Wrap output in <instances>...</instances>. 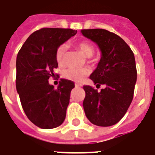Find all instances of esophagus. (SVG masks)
I'll return each mask as SVG.
<instances>
[{"label":"esophagus","mask_w":155,"mask_h":155,"mask_svg":"<svg viewBox=\"0 0 155 155\" xmlns=\"http://www.w3.org/2000/svg\"><path fill=\"white\" fill-rule=\"evenodd\" d=\"M75 88H81V86H82V85H80V84H75Z\"/></svg>","instance_id":"34e87169"}]
</instances>
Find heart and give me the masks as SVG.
Segmentation results:
<instances>
[{
    "mask_svg": "<svg viewBox=\"0 0 155 155\" xmlns=\"http://www.w3.org/2000/svg\"><path fill=\"white\" fill-rule=\"evenodd\" d=\"M76 48L81 52L83 56L86 58L91 57L94 54V46L88 41H81L76 44ZM66 52V46L64 44L60 45L55 54V58L59 64H63L64 60V55ZM89 74V70L86 69H76V68H69L63 72V76L64 79L74 82H81Z\"/></svg>",
    "mask_w": 155,
    "mask_h": 155,
    "instance_id": "obj_1",
    "label": "heart"
}]
</instances>
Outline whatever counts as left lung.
<instances>
[{"instance_id": "left-lung-1", "label": "left lung", "mask_w": 155, "mask_h": 155, "mask_svg": "<svg viewBox=\"0 0 155 155\" xmlns=\"http://www.w3.org/2000/svg\"><path fill=\"white\" fill-rule=\"evenodd\" d=\"M82 35L97 44L101 59L90 79L104 85L100 92L84 85L83 107L93 124L112 126L123 118L133 101L137 81L135 58L130 47L117 34L105 29H83Z\"/></svg>"}]
</instances>
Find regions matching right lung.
<instances>
[{
  "label": "right lung",
  "instance_id": "right-lung-1",
  "mask_svg": "<svg viewBox=\"0 0 155 155\" xmlns=\"http://www.w3.org/2000/svg\"><path fill=\"white\" fill-rule=\"evenodd\" d=\"M76 32L70 28L40 29L28 38L17 54V91L27 117L40 128H54L65 119L74 82L60 79L54 89L48 79L58 67L57 48Z\"/></svg>",
  "mask_w": 155,
  "mask_h": 155
}]
</instances>
